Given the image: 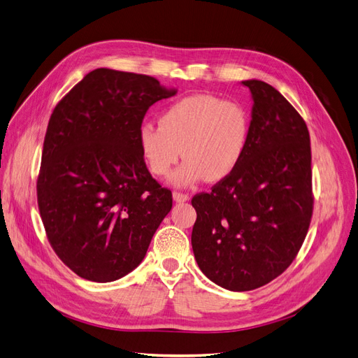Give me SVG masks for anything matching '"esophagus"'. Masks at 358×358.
Masks as SVG:
<instances>
[{
  "instance_id": "esophagus-1",
  "label": "esophagus",
  "mask_w": 358,
  "mask_h": 358,
  "mask_svg": "<svg viewBox=\"0 0 358 358\" xmlns=\"http://www.w3.org/2000/svg\"><path fill=\"white\" fill-rule=\"evenodd\" d=\"M172 197H174V201L181 203V202H187L190 199V196L186 193H180V192H174L172 193Z\"/></svg>"
}]
</instances>
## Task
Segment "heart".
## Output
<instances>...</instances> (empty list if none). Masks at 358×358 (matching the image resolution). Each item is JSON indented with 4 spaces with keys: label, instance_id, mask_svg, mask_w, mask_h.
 <instances>
[{
    "label": "heart",
    "instance_id": "1",
    "mask_svg": "<svg viewBox=\"0 0 358 358\" xmlns=\"http://www.w3.org/2000/svg\"><path fill=\"white\" fill-rule=\"evenodd\" d=\"M250 136V119L242 104L210 94H193L169 104L159 125L138 129L145 165L157 177L168 176L181 155L186 161L172 174L178 187L206 178L226 180L241 165Z\"/></svg>",
    "mask_w": 358,
    "mask_h": 358
}]
</instances>
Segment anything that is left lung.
Wrapping results in <instances>:
<instances>
[{
  "mask_svg": "<svg viewBox=\"0 0 358 358\" xmlns=\"http://www.w3.org/2000/svg\"><path fill=\"white\" fill-rule=\"evenodd\" d=\"M242 84L254 100L246 153L230 177L192 199L197 266L233 292L280 275L295 259L313 215L306 122L270 84L258 79Z\"/></svg>",
  "mask_w": 358,
  "mask_h": 358,
  "instance_id": "left-lung-1",
  "label": "left lung"
}]
</instances>
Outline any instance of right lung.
<instances>
[{"label": "right lung", "mask_w": 358, "mask_h": 358, "mask_svg": "<svg viewBox=\"0 0 358 358\" xmlns=\"http://www.w3.org/2000/svg\"><path fill=\"white\" fill-rule=\"evenodd\" d=\"M176 92L148 75L100 68L51 113L38 208L50 245L83 279L108 283L138 267L172 208L171 190L144 164L138 129L150 106Z\"/></svg>", "instance_id": "right-lung-1"}]
</instances>
